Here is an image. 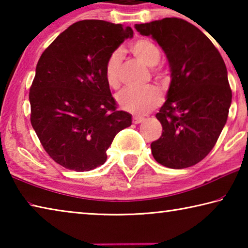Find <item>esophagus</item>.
Returning a JSON list of instances; mask_svg holds the SVG:
<instances>
[{
  "mask_svg": "<svg viewBox=\"0 0 248 248\" xmlns=\"http://www.w3.org/2000/svg\"><path fill=\"white\" fill-rule=\"evenodd\" d=\"M143 120H144V119L141 118V117H133V118H132V123L138 124H141Z\"/></svg>",
  "mask_w": 248,
  "mask_h": 248,
  "instance_id": "1",
  "label": "esophagus"
}]
</instances>
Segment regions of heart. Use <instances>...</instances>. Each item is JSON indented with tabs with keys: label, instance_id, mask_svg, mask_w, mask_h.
Listing matches in <instances>:
<instances>
[{
	"label": "heart",
	"instance_id": "heart-1",
	"mask_svg": "<svg viewBox=\"0 0 248 248\" xmlns=\"http://www.w3.org/2000/svg\"><path fill=\"white\" fill-rule=\"evenodd\" d=\"M130 51L149 68L156 66L162 59L161 50L153 41L149 39H138L130 46ZM124 60V53L120 49L110 52L105 62V78L107 84L112 89H118L120 85V71ZM157 78L162 79L164 73H157ZM162 102V95L155 87H148L144 90L125 89L117 95V103L119 107L133 115H145L156 108Z\"/></svg>",
	"mask_w": 248,
	"mask_h": 248
}]
</instances>
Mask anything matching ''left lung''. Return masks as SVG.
<instances>
[{
	"label": "left lung",
	"instance_id": "1",
	"mask_svg": "<svg viewBox=\"0 0 248 248\" xmlns=\"http://www.w3.org/2000/svg\"><path fill=\"white\" fill-rule=\"evenodd\" d=\"M165 52L170 68L166 102L156 114L163 132L151 143L159 164L180 170L199 163L216 145L232 102L228 71L207 36L187 20L136 24Z\"/></svg>",
	"mask_w": 248,
	"mask_h": 248
}]
</instances>
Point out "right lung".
<instances>
[{
  "label": "right lung",
  "mask_w": 248,
  "mask_h": 248,
  "mask_svg": "<svg viewBox=\"0 0 248 248\" xmlns=\"http://www.w3.org/2000/svg\"><path fill=\"white\" fill-rule=\"evenodd\" d=\"M132 36L121 24L79 20L41 54L29 91L31 123L46 152L65 169L103 165L116 134L131 125V115L117 110L104 68Z\"/></svg>",
  "instance_id": "1"
}]
</instances>
